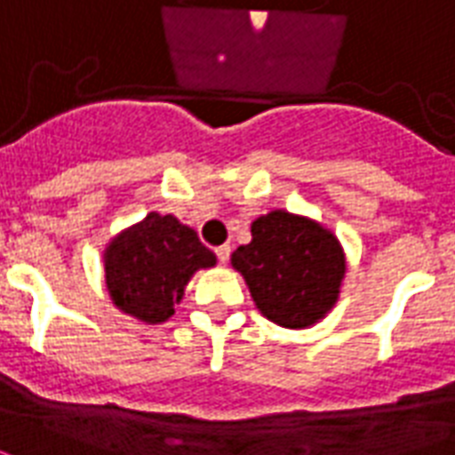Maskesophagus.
Returning a JSON list of instances; mask_svg holds the SVG:
<instances>
[{
  "label": "esophagus",
  "instance_id": "obj_1",
  "mask_svg": "<svg viewBox=\"0 0 455 455\" xmlns=\"http://www.w3.org/2000/svg\"><path fill=\"white\" fill-rule=\"evenodd\" d=\"M230 244H223V246H218L216 249V256H218V260H220V263H228V259H230Z\"/></svg>",
  "mask_w": 455,
  "mask_h": 455
}]
</instances>
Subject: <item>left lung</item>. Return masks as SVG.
<instances>
[{"instance_id":"1","label":"left lung","mask_w":455,"mask_h":455,"mask_svg":"<svg viewBox=\"0 0 455 455\" xmlns=\"http://www.w3.org/2000/svg\"><path fill=\"white\" fill-rule=\"evenodd\" d=\"M230 260L244 277L256 308L290 330L325 318L339 299L347 273L339 239L311 218L283 209L256 218L251 242L237 246Z\"/></svg>"}]
</instances>
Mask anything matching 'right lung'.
Instances as JSON below:
<instances>
[{"label": "right lung", "mask_w": 455, "mask_h": 455, "mask_svg": "<svg viewBox=\"0 0 455 455\" xmlns=\"http://www.w3.org/2000/svg\"><path fill=\"white\" fill-rule=\"evenodd\" d=\"M216 266V253L175 216L147 213L104 249L108 297L118 311L158 325L175 313L196 270Z\"/></svg>", "instance_id": "1"}]
</instances>
